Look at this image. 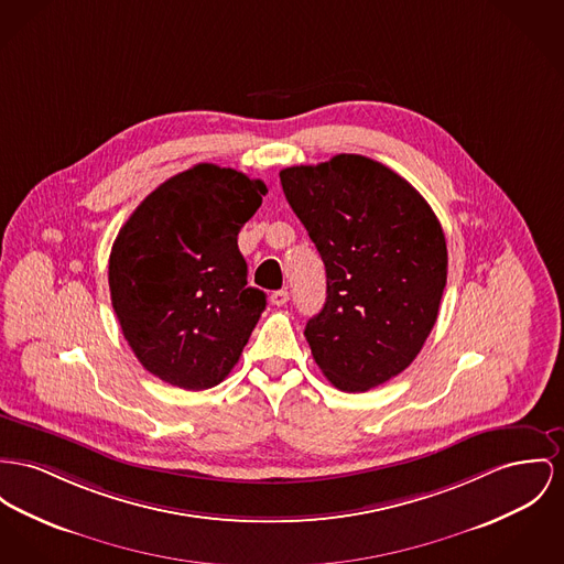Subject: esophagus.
Segmentation results:
<instances>
[{
    "instance_id": "1",
    "label": "esophagus",
    "mask_w": 564,
    "mask_h": 564,
    "mask_svg": "<svg viewBox=\"0 0 564 564\" xmlns=\"http://www.w3.org/2000/svg\"><path fill=\"white\" fill-rule=\"evenodd\" d=\"M269 300H271L273 305H278V307H280V305H286V301H289V293H286V291H273Z\"/></svg>"
}]
</instances>
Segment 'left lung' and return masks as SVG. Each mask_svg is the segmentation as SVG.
<instances>
[{
	"label": "left lung",
	"instance_id": "obj_1",
	"mask_svg": "<svg viewBox=\"0 0 564 564\" xmlns=\"http://www.w3.org/2000/svg\"><path fill=\"white\" fill-rule=\"evenodd\" d=\"M289 205L327 271V301L303 336L334 387L368 391L423 348L447 284V241L427 200L357 153L280 171Z\"/></svg>",
	"mask_w": 564,
	"mask_h": 564
}]
</instances>
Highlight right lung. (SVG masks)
<instances>
[{"label":"right lung","mask_w":564,"mask_h":564,"mask_svg":"<svg viewBox=\"0 0 564 564\" xmlns=\"http://www.w3.org/2000/svg\"><path fill=\"white\" fill-rule=\"evenodd\" d=\"M264 194L261 180L203 162L160 184L121 226L111 301L123 338L160 380L200 391L239 361L267 300L246 286L237 235Z\"/></svg>","instance_id":"right-lung-1"}]
</instances>
